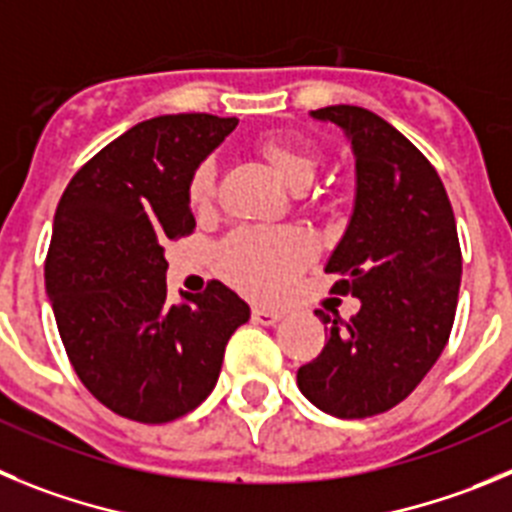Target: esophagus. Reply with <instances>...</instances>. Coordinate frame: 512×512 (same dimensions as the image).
I'll use <instances>...</instances> for the list:
<instances>
[{"label": "esophagus", "instance_id": "obj_1", "mask_svg": "<svg viewBox=\"0 0 512 512\" xmlns=\"http://www.w3.org/2000/svg\"><path fill=\"white\" fill-rule=\"evenodd\" d=\"M252 319H255L257 324H262V326H275L280 319H283V313L273 311V308L255 306V308H252Z\"/></svg>", "mask_w": 512, "mask_h": 512}]
</instances>
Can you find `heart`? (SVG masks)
Returning <instances> with one entry per match:
<instances>
[{
    "mask_svg": "<svg viewBox=\"0 0 512 512\" xmlns=\"http://www.w3.org/2000/svg\"><path fill=\"white\" fill-rule=\"evenodd\" d=\"M257 153L275 176L290 188L311 183L319 168V153L311 145L283 135H267L257 142ZM214 201V168L201 163L188 181V204L206 211ZM313 257L311 239L296 229H245L219 247L216 265L227 283L252 298H278L290 288L301 267Z\"/></svg>",
    "mask_w": 512,
    "mask_h": 512,
    "instance_id": "obj_1",
    "label": "heart"
}]
</instances>
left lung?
I'll return each instance as SVG.
<instances>
[{"label":"left lung","mask_w":512,"mask_h":512,"mask_svg":"<svg viewBox=\"0 0 512 512\" xmlns=\"http://www.w3.org/2000/svg\"><path fill=\"white\" fill-rule=\"evenodd\" d=\"M352 145L354 206L326 273L359 298L349 321L319 311L326 344L298 388L336 418H367L405 400L449 342L462 283L457 222L439 173L375 112L336 104L311 112Z\"/></svg>","instance_id":"1"}]
</instances>
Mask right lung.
Listing matches in <instances>:
<instances>
[{"label": "right lung", "instance_id": "add662e5", "mask_svg": "<svg viewBox=\"0 0 512 512\" xmlns=\"http://www.w3.org/2000/svg\"><path fill=\"white\" fill-rule=\"evenodd\" d=\"M234 117L165 114L109 142L55 209L45 293L73 370L109 411L168 423L204 403L250 306L219 280L168 301L165 247L193 232L188 181Z\"/></svg>", "mask_w": 512, "mask_h": 512}]
</instances>
